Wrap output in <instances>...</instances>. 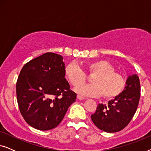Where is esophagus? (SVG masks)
<instances>
[{
	"instance_id": "esophagus-1",
	"label": "esophagus",
	"mask_w": 151,
	"mask_h": 151,
	"mask_svg": "<svg viewBox=\"0 0 151 151\" xmlns=\"http://www.w3.org/2000/svg\"><path fill=\"white\" fill-rule=\"evenodd\" d=\"M77 98L80 100H84V99H85V98H84V97H82L81 96H79V95H78L77 96Z\"/></svg>"
}]
</instances>
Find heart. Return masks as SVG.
<instances>
[{"mask_svg":"<svg viewBox=\"0 0 151 151\" xmlns=\"http://www.w3.org/2000/svg\"><path fill=\"white\" fill-rule=\"evenodd\" d=\"M83 67L90 74L92 84H86L76 88V91L84 96H100L115 98L122 92L126 85L124 78L120 73L115 72V68L110 63L104 60H98L85 63ZM66 78L72 85L78 86L86 80V74L76 63H70L65 69Z\"/></svg>","mask_w":151,"mask_h":151,"instance_id":"heart-1","label":"heart"}]
</instances>
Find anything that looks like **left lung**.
Returning <instances> with one entry per match:
<instances>
[{
	"label": "left lung",
	"instance_id": "obj_1",
	"mask_svg": "<svg viewBox=\"0 0 151 151\" xmlns=\"http://www.w3.org/2000/svg\"><path fill=\"white\" fill-rule=\"evenodd\" d=\"M124 90L108 104H99L91 115L94 124L106 133L118 132L127 127L137 110L140 98V82L137 74L129 76Z\"/></svg>",
	"mask_w": 151,
	"mask_h": 151
}]
</instances>
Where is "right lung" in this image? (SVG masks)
<instances>
[{"label": "right lung", "mask_w": 151, "mask_h": 151, "mask_svg": "<svg viewBox=\"0 0 151 151\" xmlns=\"http://www.w3.org/2000/svg\"><path fill=\"white\" fill-rule=\"evenodd\" d=\"M63 57L45 53L23 66L16 82L20 111L34 129L47 131L61 122L76 93L65 78Z\"/></svg>", "instance_id": "right-lung-1"}]
</instances>
